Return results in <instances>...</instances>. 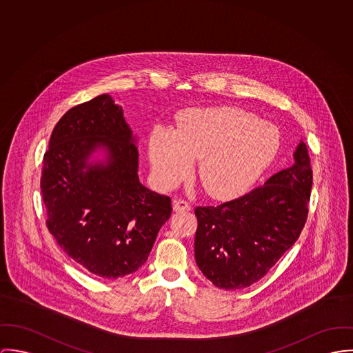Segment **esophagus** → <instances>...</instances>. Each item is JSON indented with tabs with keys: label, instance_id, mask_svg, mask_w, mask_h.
Instances as JSON below:
<instances>
[{
	"label": "esophagus",
	"instance_id": "34e87169",
	"mask_svg": "<svg viewBox=\"0 0 353 353\" xmlns=\"http://www.w3.org/2000/svg\"><path fill=\"white\" fill-rule=\"evenodd\" d=\"M173 210L176 212H179V211H188V210H191V204L187 200L177 199V200L173 201Z\"/></svg>",
	"mask_w": 353,
	"mask_h": 353
}]
</instances>
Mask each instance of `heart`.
Listing matches in <instances>:
<instances>
[{
	"label": "heart",
	"mask_w": 353,
	"mask_h": 353,
	"mask_svg": "<svg viewBox=\"0 0 353 353\" xmlns=\"http://www.w3.org/2000/svg\"><path fill=\"white\" fill-rule=\"evenodd\" d=\"M280 132L270 121L234 107L195 108L177 119V131L157 127L149 141L158 181L172 188L199 161L197 177L208 195L228 199L246 190L270 165Z\"/></svg>",
	"instance_id": "b5f03b06"
}]
</instances>
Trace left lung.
<instances>
[{
  "label": "left lung",
  "instance_id": "obj_1",
  "mask_svg": "<svg viewBox=\"0 0 353 353\" xmlns=\"http://www.w3.org/2000/svg\"><path fill=\"white\" fill-rule=\"evenodd\" d=\"M295 163L216 207H196V264L218 288L242 290L270 272L302 233L313 185L306 143Z\"/></svg>",
  "mask_w": 353,
  "mask_h": 353
}]
</instances>
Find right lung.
I'll return each instance as SVG.
<instances>
[{
  "mask_svg": "<svg viewBox=\"0 0 353 353\" xmlns=\"http://www.w3.org/2000/svg\"><path fill=\"white\" fill-rule=\"evenodd\" d=\"M135 141L121 107L100 94L61 118L43 157L47 229L70 259L103 279L138 271L172 214L169 196L139 183ZM97 148L106 161L88 163Z\"/></svg>",
  "mask_w": 353,
  "mask_h": 353,
  "instance_id": "right-lung-1",
  "label": "right lung"
}]
</instances>
